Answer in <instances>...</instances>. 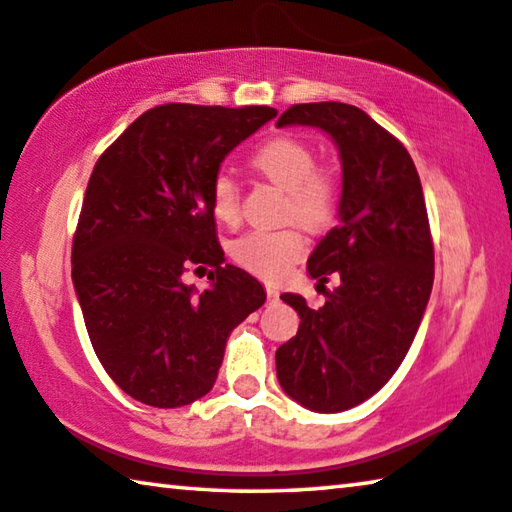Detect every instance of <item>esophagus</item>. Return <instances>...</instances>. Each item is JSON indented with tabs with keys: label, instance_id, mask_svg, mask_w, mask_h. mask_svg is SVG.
Listing matches in <instances>:
<instances>
[{
	"label": "esophagus",
	"instance_id": "obj_1",
	"mask_svg": "<svg viewBox=\"0 0 512 512\" xmlns=\"http://www.w3.org/2000/svg\"><path fill=\"white\" fill-rule=\"evenodd\" d=\"M266 298H268V302H277L280 300V291H277L275 287H266Z\"/></svg>",
	"mask_w": 512,
	"mask_h": 512
}]
</instances>
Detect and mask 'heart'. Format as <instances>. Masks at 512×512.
Listing matches in <instances>:
<instances>
[{
	"instance_id": "1",
	"label": "heart",
	"mask_w": 512,
	"mask_h": 512,
	"mask_svg": "<svg viewBox=\"0 0 512 512\" xmlns=\"http://www.w3.org/2000/svg\"><path fill=\"white\" fill-rule=\"evenodd\" d=\"M253 169L268 183L284 189L282 214L311 230H320L339 210L341 183L332 167L316 164L314 146L298 137H273L250 158ZM210 205L214 219L223 225L239 223V187L230 176L214 178ZM307 248V237L298 223L271 230H250L230 244V257L246 271L264 280H280Z\"/></svg>"
}]
</instances>
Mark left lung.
I'll use <instances>...</instances> for the list:
<instances>
[{
    "label": "left lung",
    "mask_w": 512,
    "mask_h": 512,
    "mask_svg": "<svg viewBox=\"0 0 512 512\" xmlns=\"http://www.w3.org/2000/svg\"><path fill=\"white\" fill-rule=\"evenodd\" d=\"M277 126H314L339 146L343 185L339 223L309 255V275L325 305L282 300L300 327L275 352L277 379L291 400L318 413L366 402L400 368L418 332L433 284L427 205L409 151L357 106L298 103Z\"/></svg>",
    "instance_id": "8db88e82"
}]
</instances>
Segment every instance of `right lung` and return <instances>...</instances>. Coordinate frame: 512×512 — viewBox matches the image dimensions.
Instances as JSON below:
<instances>
[{
  "instance_id": "obj_1",
  "label": "right lung",
  "mask_w": 512,
  "mask_h": 512,
  "mask_svg": "<svg viewBox=\"0 0 512 512\" xmlns=\"http://www.w3.org/2000/svg\"><path fill=\"white\" fill-rule=\"evenodd\" d=\"M275 115L268 106L164 103L94 164L72 280L101 366L137 402L176 409L201 400L230 332L264 305L253 275L223 266L210 192L225 155ZM192 263L215 266L203 294L182 282Z\"/></svg>"
}]
</instances>
